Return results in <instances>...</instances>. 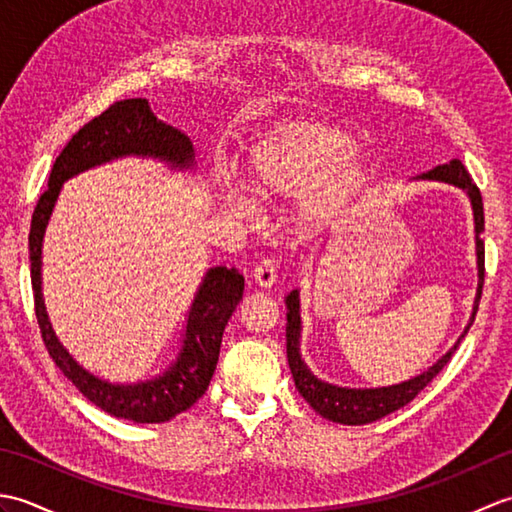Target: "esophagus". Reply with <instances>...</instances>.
Segmentation results:
<instances>
[{"label": "esophagus", "instance_id": "esophagus-1", "mask_svg": "<svg viewBox=\"0 0 512 512\" xmlns=\"http://www.w3.org/2000/svg\"><path fill=\"white\" fill-rule=\"evenodd\" d=\"M253 277L262 288H270L277 281V264L273 259H262L253 268Z\"/></svg>", "mask_w": 512, "mask_h": 512}]
</instances>
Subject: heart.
I'll return each mask as SVG.
<instances>
[{"label":"heart","mask_w":512,"mask_h":512,"mask_svg":"<svg viewBox=\"0 0 512 512\" xmlns=\"http://www.w3.org/2000/svg\"><path fill=\"white\" fill-rule=\"evenodd\" d=\"M365 160L341 129L321 123H284L250 149L248 180L257 193H301L299 217L321 224L365 180ZM226 202L237 213H253V202L237 184L226 182Z\"/></svg>","instance_id":"heart-1"}]
</instances>
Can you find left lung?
Returning a JSON list of instances; mask_svg holds the SVG:
<instances>
[{"label": "left lung", "mask_w": 512, "mask_h": 512, "mask_svg": "<svg viewBox=\"0 0 512 512\" xmlns=\"http://www.w3.org/2000/svg\"><path fill=\"white\" fill-rule=\"evenodd\" d=\"M422 180H442L455 184L462 191H466L473 206V217H475V250H477V275H480V284H477V297L471 321L466 325L464 334L458 339L451 350L444 354L440 361L429 367L427 372L420 376H413L405 383L391 385V387H376V389H347V387H336L330 383H323L317 376H314L306 363L301 361L299 354V339H301V314H299V290H292L286 297L288 306V323H286V352H288V365L292 378H295V385L299 394L308 400V405L321 413L323 418L341 424H367L385 418L387 413L398 411L405 407L407 402L416 398L420 391L427 387L433 378H436L442 367L451 361L453 352L458 350L460 341L469 332V328L475 321L477 306H480L482 299V288H484V204H482V193L477 189V184L471 180L469 171L462 165V160H451L447 165H440L427 173H422Z\"/></svg>", "instance_id": "left-lung-1"}]
</instances>
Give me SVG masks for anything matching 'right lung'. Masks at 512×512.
I'll return each mask as SVG.
<instances>
[{
  "instance_id": "1",
  "label": "right lung",
  "mask_w": 512,
  "mask_h": 512,
  "mask_svg": "<svg viewBox=\"0 0 512 512\" xmlns=\"http://www.w3.org/2000/svg\"><path fill=\"white\" fill-rule=\"evenodd\" d=\"M121 156L158 158L173 169H191L195 160L189 136L156 118L147 99L116 101L103 114L85 123L54 160L48 189L41 193L32 213L28 248L35 314L52 361L85 398L116 418L167 422L187 411L209 387L220 356L224 328L244 295V277L235 268H211L193 299L176 363H171L162 376L134 385H112L85 372L54 336L41 295V244L61 184L76 173Z\"/></svg>"
}]
</instances>
